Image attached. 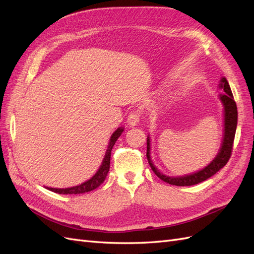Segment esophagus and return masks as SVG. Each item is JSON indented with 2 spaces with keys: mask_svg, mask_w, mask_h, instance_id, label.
I'll use <instances>...</instances> for the list:
<instances>
[{
  "mask_svg": "<svg viewBox=\"0 0 254 254\" xmlns=\"http://www.w3.org/2000/svg\"><path fill=\"white\" fill-rule=\"evenodd\" d=\"M141 119V111L139 110H132L131 112L129 113L128 118H127V122H128V125L129 126H136L137 123H139Z\"/></svg>",
  "mask_w": 254,
  "mask_h": 254,
  "instance_id": "1",
  "label": "esophagus"
}]
</instances>
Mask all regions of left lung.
I'll return each mask as SVG.
<instances>
[{"mask_svg": "<svg viewBox=\"0 0 254 254\" xmlns=\"http://www.w3.org/2000/svg\"><path fill=\"white\" fill-rule=\"evenodd\" d=\"M219 88L224 90L225 94H220V101L224 105L225 109V130H224V137H222V144L220 150L218 151L217 156L212 162L205 166L203 170L198 171L194 174H190L181 177H170L165 176L162 173H160L158 168L153 165L152 161L150 159V139L147 136V152H146V157H147L148 163L151 167L152 172L155 173L161 180H163L166 183H170L172 186L177 187H189L194 186V184L200 183L206 179H209L210 177L216 174L219 170L224 167L229 161L230 157H231L232 148H233V142L234 136L236 131L237 126V108L236 104L233 99V94L231 88L229 86L228 80L222 77L220 79Z\"/></svg>", "mask_w": 254, "mask_h": 254, "instance_id": "left-lung-1", "label": "left lung"}]
</instances>
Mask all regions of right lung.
Returning <instances> with one entry per match:
<instances>
[{"label":"right lung","mask_w":254,"mask_h":254,"mask_svg":"<svg viewBox=\"0 0 254 254\" xmlns=\"http://www.w3.org/2000/svg\"><path fill=\"white\" fill-rule=\"evenodd\" d=\"M124 131V128L120 127L118 128L115 131L112 133L110 137V142L108 144V148L106 150V155L103 160V163L99 167V170L96 172V174L92 177V178L86 182H83L79 186L72 187V188H66V189H53V188H48L50 190L54 191V193H58V194H64V195H70V194H83V193H88V191H91L98 188L101 184L105 181L107 175H108L109 168H110V158H111V150L113 148V146L115 142L118 141L120 135L122 132Z\"/></svg>","instance_id":"add662e5"}]
</instances>
